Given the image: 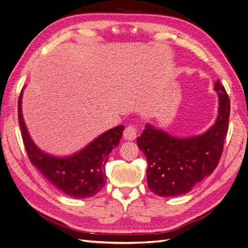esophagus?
Wrapping results in <instances>:
<instances>
[{
  "instance_id": "esophagus-1",
  "label": "esophagus",
  "mask_w": 248,
  "mask_h": 248,
  "mask_svg": "<svg viewBox=\"0 0 248 248\" xmlns=\"http://www.w3.org/2000/svg\"><path fill=\"white\" fill-rule=\"evenodd\" d=\"M138 137V127L137 125H128L124 130V138L127 140H133Z\"/></svg>"
}]
</instances>
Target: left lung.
Instances as JSON below:
<instances>
[{"label": "left lung", "instance_id": "1", "mask_svg": "<svg viewBox=\"0 0 248 248\" xmlns=\"http://www.w3.org/2000/svg\"><path fill=\"white\" fill-rule=\"evenodd\" d=\"M214 90L219 96L218 117L204 134L177 139L146 125L137 139L148 161V187L157 196L176 197L190 191L218 164L229 129L231 103L219 80L215 82Z\"/></svg>", "mask_w": 248, "mask_h": 248}]
</instances>
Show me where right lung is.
<instances>
[{"label": "right lung", "mask_w": 248, "mask_h": 248, "mask_svg": "<svg viewBox=\"0 0 248 248\" xmlns=\"http://www.w3.org/2000/svg\"><path fill=\"white\" fill-rule=\"evenodd\" d=\"M21 94L18 98V122L30 161L57 189L76 199H87L98 193L107 183L104 171L111 150L122 138L123 125L104 132L80 152L66 158L43 153L35 146L21 115Z\"/></svg>", "instance_id": "right-lung-1"}]
</instances>
